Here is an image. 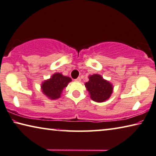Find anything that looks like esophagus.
I'll return each instance as SVG.
<instances>
[{
  "label": "esophagus",
  "instance_id": "1",
  "mask_svg": "<svg viewBox=\"0 0 156 156\" xmlns=\"http://www.w3.org/2000/svg\"><path fill=\"white\" fill-rule=\"evenodd\" d=\"M75 81H79V82H80V81H81V78L80 77L76 78V80H75Z\"/></svg>",
  "mask_w": 156,
  "mask_h": 156
}]
</instances>
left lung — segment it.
<instances>
[{
  "label": "left lung",
  "instance_id": "obj_1",
  "mask_svg": "<svg viewBox=\"0 0 156 156\" xmlns=\"http://www.w3.org/2000/svg\"><path fill=\"white\" fill-rule=\"evenodd\" d=\"M88 77L89 81L85 83V86L89 92L90 98L96 102H104L109 99L113 93V85L98 74Z\"/></svg>",
  "mask_w": 156,
  "mask_h": 156
}]
</instances>
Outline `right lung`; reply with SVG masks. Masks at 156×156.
<instances>
[{"instance_id": "obj_1", "label": "right lung", "mask_w": 156, "mask_h": 156, "mask_svg": "<svg viewBox=\"0 0 156 156\" xmlns=\"http://www.w3.org/2000/svg\"><path fill=\"white\" fill-rule=\"evenodd\" d=\"M72 81L69 76H63L61 73H55L49 80L41 84L42 92L50 99L59 98L63 88Z\"/></svg>"}]
</instances>
